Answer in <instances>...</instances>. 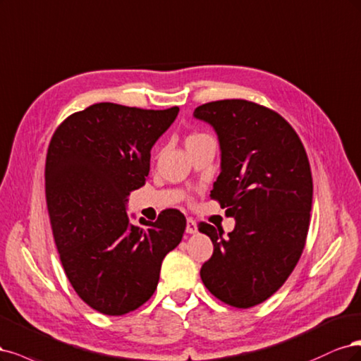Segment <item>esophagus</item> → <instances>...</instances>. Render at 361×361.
Masks as SVG:
<instances>
[{"mask_svg": "<svg viewBox=\"0 0 361 361\" xmlns=\"http://www.w3.org/2000/svg\"><path fill=\"white\" fill-rule=\"evenodd\" d=\"M197 231V225L193 219H188V224H185V232L188 234H195V232Z\"/></svg>", "mask_w": 361, "mask_h": 361, "instance_id": "esophagus-1", "label": "esophagus"}]
</instances>
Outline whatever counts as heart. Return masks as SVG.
<instances>
[{
	"label": "heart",
	"mask_w": 361,
	"mask_h": 361,
	"mask_svg": "<svg viewBox=\"0 0 361 361\" xmlns=\"http://www.w3.org/2000/svg\"><path fill=\"white\" fill-rule=\"evenodd\" d=\"M207 139H212V136L207 135V133H202V132H193L188 137H185V147H190V145H195L197 142L207 141Z\"/></svg>",
	"instance_id": "1"
}]
</instances>
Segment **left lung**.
Returning a JSON list of instances; mask_svg holds the SVG:
<instances>
[{"instance_id": "left-lung-1", "label": "left lung", "mask_w": 361, "mask_h": 361, "mask_svg": "<svg viewBox=\"0 0 361 361\" xmlns=\"http://www.w3.org/2000/svg\"><path fill=\"white\" fill-rule=\"evenodd\" d=\"M193 117L217 133L222 171L210 196L235 219L228 237L200 224L214 246L201 279L229 306H257L285 283L305 249L313 193L306 149L283 117L249 100L205 103Z\"/></svg>"}]
</instances>
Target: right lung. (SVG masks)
Masks as SVG:
<instances>
[{"label": "right lung", "mask_w": 361, "mask_h": 361, "mask_svg": "<svg viewBox=\"0 0 361 361\" xmlns=\"http://www.w3.org/2000/svg\"><path fill=\"white\" fill-rule=\"evenodd\" d=\"M178 111L96 103L67 117L51 139L44 188L56 249L76 294L104 315L142 306L183 238L178 210L141 219L145 228L126 213L127 196L145 184L151 148Z\"/></svg>", "instance_id": "right-lung-1"}]
</instances>
